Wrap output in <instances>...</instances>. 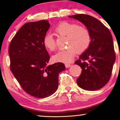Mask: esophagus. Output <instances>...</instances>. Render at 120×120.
Here are the masks:
<instances>
[{
    "label": "esophagus",
    "instance_id": "esophagus-1",
    "mask_svg": "<svg viewBox=\"0 0 120 120\" xmlns=\"http://www.w3.org/2000/svg\"><path fill=\"white\" fill-rule=\"evenodd\" d=\"M65 66L66 68H69V67H70L71 66V64L69 63H65Z\"/></svg>",
    "mask_w": 120,
    "mask_h": 120
}]
</instances>
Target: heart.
<instances>
[{"instance_id": "obj_1", "label": "heart", "mask_w": 120, "mask_h": 120, "mask_svg": "<svg viewBox=\"0 0 120 120\" xmlns=\"http://www.w3.org/2000/svg\"><path fill=\"white\" fill-rule=\"evenodd\" d=\"M58 35L66 36L67 49L59 51L53 56L55 61L69 63L74 57L76 52L86 51L91 44V37L89 30L86 27L78 26L76 23L64 21L59 23L54 29ZM44 46L51 51H55L57 44L55 38L51 34H47L44 38Z\"/></svg>"}]
</instances>
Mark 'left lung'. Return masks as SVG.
Here are the masks:
<instances>
[{"instance_id":"8db88e82","label":"left lung","mask_w":120,"mask_h":120,"mask_svg":"<svg viewBox=\"0 0 120 120\" xmlns=\"http://www.w3.org/2000/svg\"><path fill=\"white\" fill-rule=\"evenodd\" d=\"M69 17L84 24L91 37L90 46L75 62L82 69L77 83L87 91L99 90L109 81L115 60L112 35L107 27L92 16L78 14Z\"/></svg>"}]
</instances>
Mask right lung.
Masks as SVG:
<instances>
[{"instance_id":"add662e5","label":"right lung","mask_w":120,"mask_h":120,"mask_svg":"<svg viewBox=\"0 0 120 120\" xmlns=\"http://www.w3.org/2000/svg\"><path fill=\"white\" fill-rule=\"evenodd\" d=\"M50 27L47 20L26 23L9 46L11 71L24 91L38 98L56 91L59 74L65 69L61 62L47 65L50 56L43 40Z\"/></svg>"}]
</instances>
